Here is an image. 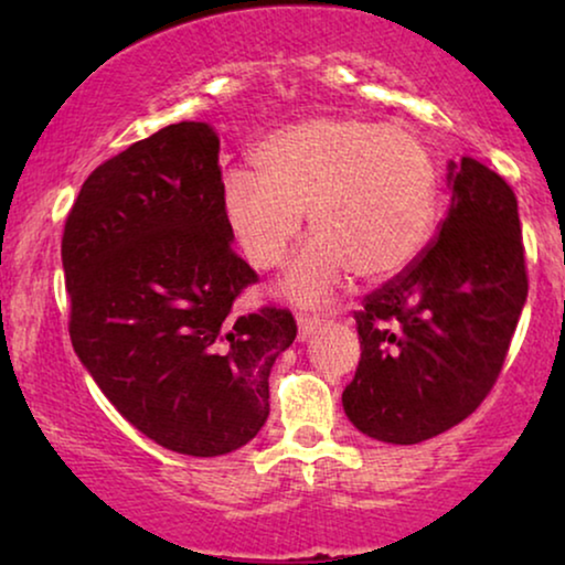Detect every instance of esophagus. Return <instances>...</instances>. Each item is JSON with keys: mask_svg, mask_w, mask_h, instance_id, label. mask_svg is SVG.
<instances>
[{"mask_svg": "<svg viewBox=\"0 0 565 565\" xmlns=\"http://www.w3.org/2000/svg\"><path fill=\"white\" fill-rule=\"evenodd\" d=\"M323 316H308V313H300L298 316V339H308L311 334H316L323 327Z\"/></svg>", "mask_w": 565, "mask_h": 565, "instance_id": "1", "label": "esophagus"}]
</instances>
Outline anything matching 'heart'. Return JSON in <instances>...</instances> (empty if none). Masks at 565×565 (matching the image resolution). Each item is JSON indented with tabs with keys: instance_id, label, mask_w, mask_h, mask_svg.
I'll list each match as a JSON object with an SVG mask.
<instances>
[{
	"instance_id": "heart-1",
	"label": "heart",
	"mask_w": 565,
	"mask_h": 565,
	"mask_svg": "<svg viewBox=\"0 0 565 565\" xmlns=\"http://www.w3.org/2000/svg\"><path fill=\"white\" fill-rule=\"evenodd\" d=\"M254 161L259 174H223V221L252 267L275 269L308 211L316 236L285 277V292L298 303L329 300L352 269L362 280L398 275L435 234L439 174L414 130L308 118L267 136Z\"/></svg>"
}]
</instances>
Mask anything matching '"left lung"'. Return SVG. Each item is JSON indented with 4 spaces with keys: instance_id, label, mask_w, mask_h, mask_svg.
<instances>
[{
    "instance_id": "left-lung-1",
    "label": "left lung",
    "mask_w": 565,
    "mask_h": 565,
    "mask_svg": "<svg viewBox=\"0 0 565 565\" xmlns=\"http://www.w3.org/2000/svg\"><path fill=\"white\" fill-rule=\"evenodd\" d=\"M439 234L354 311L360 365L342 393L362 435L416 445L468 419L504 367L527 300L516 195L462 157Z\"/></svg>"
}]
</instances>
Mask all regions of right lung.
Masks as SVG:
<instances>
[{
    "label": "right lung",
    "instance_id": "1",
    "mask_svg": "<svg viewBox=\"0 0 565 565\" xmlns=\"http://www.w3.org/2000/svg\"><path fill=\"white\" fill-rule=\"evenodd\" d=\"M218 136L174 122L107 159L66 215L68 337L110 404L167 450L215 458L257 437L288 308L238 316L259 275L231 249Z\"/></svg>",
    "mask_w": 565,
    "mask_h": 565
}]
</instances>
